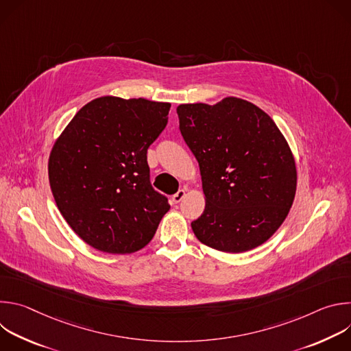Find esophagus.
I'll list each match as a JSON object with an SVG mask.
<instances>
[{
	"label": "esophagus",
	"instance_id": "34e87169",
	"mask_svg": "<svg viewBox=\"0 0 351 351\" xmlns=\"http://www.w3.org/2000/svg\"><path fill=\"white\" fill-rule=\"evenodd\" d=\"M184 195H186V191H184V190H179L176 194L172 195V202H173L175 204H178V203H180L182 199L184 198Z\"/></svg>",
	"mask_w": 351,
	"mask_h": 351
}]
</instances>
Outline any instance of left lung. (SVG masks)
Instances as JSON below:
<instances>
[{"label": "left lung", "mask_w": 351, "mask_h": 351, "mask_svg": "<svg viewBox=\"0 0 351 351\" xmlns=\"http://www.w3.org/2000/svg\"><path fill=\"white\" fill-rule=\"evenodd\" d=\"M176 112L206 194L204 213L191 222L195 237L225 253L258 247L282 225L295 194L283 134L261 108L236 97L182 104Z\"/></svg>", "instance_id": "obj_1"}]
</instances>
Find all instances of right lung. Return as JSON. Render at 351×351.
Masks as SVG:
<instances>
[{"label": "right lung", "instance_id": "obj_1", "mask_svg": "<svg viewBox=\"0 0 351 351\" xmlns=\"http://www.w3.org/2000/svg\"><path fill=\"white\" fill-rule=\"evenodd\" d=\"M171 104L99 97L56 141L48 178L57 207L87 244L130 254L156 234L168 198L149 182L147 149L168 123Z\"/></svg>", "mask_w": 351, "mask_h": 351}]
</instances>
